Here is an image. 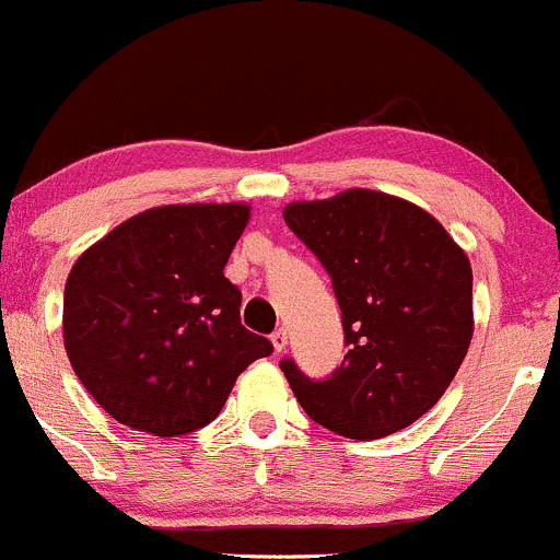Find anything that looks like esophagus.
Here are the masks:
<instances>
[{
  "instance_id": "34e87169",
  "label": "esophagus",
  "mask_w": 560,
  "mask_h": 560,
  "mask_svg": "<svg viewBox=\"0 0 560 560\" xmlns=\"http://www.w3.org/2000/svg\"><path fill=\"white\" fill-rule=\"evenodd\" d=\"M287 339H289V336H287L284 328H276V331L271 334V345H273L276 352H284V349H287Z\"/></svg>"
}]
</instances>
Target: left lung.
Masks as SVG:
<instances>
[{
	"label": "left lung",
	"instance_id": "left-lung-1",
	"mask_svg": "<svg viewBox=\"0 0 560 560\" xmlns=\"http://www.w3.org/2000/svg\"><path fill=\"white\" fill-rule=\"evenodd\" d=\"M284 221L331 276L347 347L323 381L279 362L302 409L357 441L412 425L472 341L469 258L428 211L386 192L289 203Z\"/></svg>",
	"mask_w": 560,
	"mask_h": 560
}]
</instances>
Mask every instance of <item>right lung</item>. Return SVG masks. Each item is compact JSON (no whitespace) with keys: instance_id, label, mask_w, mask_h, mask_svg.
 Returning <instances> with one entry per match:
<instances>
[{"instance_id":"right-lung-1","label":"right lung","mask_w":560,"mask_h":560,"mask_svg":"<svg viewBox=\"0 0 560 560\" xmlns=\"http://www.w3.org/2000/svg\"><path fill=\"white\" fill-rule=\"evenodd\" d=\"M250 206H159L80 255L65 284V349L122 425L174 438L208 425L237 375L273 352L240 323L224 266Z\"/></svg>"}]
</instances>
